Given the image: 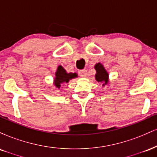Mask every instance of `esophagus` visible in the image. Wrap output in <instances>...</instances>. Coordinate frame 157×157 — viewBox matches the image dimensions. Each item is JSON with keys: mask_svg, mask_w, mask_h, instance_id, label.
Wrapping results in <instances>:
<instances>
[{"mask_svg": "<svg viewBox=\"0 0 157 157\" xmlns=\"http://www.w3.org/2000/svg\"><path fill=\"white\" fill-rule=\"evenodd\" d=\"M79 73V75L81 77H86V75H87V71H86V69H82V70H80V71H78Z\"/></svg>", "mask_w": 157, "mask_h": 157, "instance_id": "34e87169", "label": "esophagus"}]
</instances>
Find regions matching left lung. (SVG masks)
<instances>
[{"instance_id":"left-lung-1","label":"left lung","mask_w":157,"mask_h":157,"mask_svg":"<svg viewBox=\"0 0 157 157\" xmlns=\"http://www.w3.org/2000/svg\"><path fill=\"white\" fill-rule=\"evenodd\" d=\"M94 68L96 69V75H95L96 80L98 82H102V86H106L109 83V77L104 66L100 63H98L95 65Z\"/></svg>"}]
</instances>
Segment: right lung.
<instances>
[{
	"label": "right lung",
	"mask_w": 157,
	"mask_h": 157,
	"mask_svg": "<svg viewBox=\"0 0 157 157\" xmlns=\"http://www.w3.org/2000/svg\"><path fill=\"white\" fill-rule=\"evenodd\" d=\"M77 77V73H67L63 66H59L55 73V77L54 79V84H55L56 88L60 89L61 84L64 83V82H68V81L70 80L75 78Z\"/></svg>",
	"instance_id": "1"
}]
</instances>
